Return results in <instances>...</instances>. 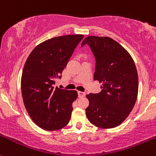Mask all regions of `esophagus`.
Instances as JSON below:
<instances>
[{"instance_id":"obj_1","label":"esophagus","mask_w":156,"mask_h":156,"mask_svg":"<svg viewBox=\"0 0 156 156\" xmlns=\"http://www.w3.org/2000/svg\"><path fill=\"white\" fill-rule=\"evenodd\" d=\"M78 94L79 98H83V97L85 96V93L83 91H78Z\"/></svg>"}]
</instances>
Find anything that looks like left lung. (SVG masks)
I'll return each instance as SVG.
<instances>
[{"instance_id":"1","label":"left lung","mask_w":156,"mask_h":156,"mask_svg":"<svg viewBox=\"0 0 156 156\" xmlns=\"http://www.w3.org/2000/svg\"><path fill=\"white\" fill-rule=\"evenodd\" d=\"M88 45L95 61L94 80L102 83L101 91L89 94L86 116L94 126L116 127L129 116L138 94V74L129 52L110 37L87 36L81 47Z\"/></svg>"}]
</instances>
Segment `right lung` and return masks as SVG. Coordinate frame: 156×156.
I'll use <instances>...</instances> for the list:
<instances>
[{
	"mask_svg": "<svg viewBox=\"0 0 156 156\" xmlns=\"http://www.w3.org/2000/svg\"><path fill=\"white\" fill-rule=\"evenodd\" d=\"M84 35H67L46 40L34 48L26 61L21 78L24 105L33 121L53 131L69 123L76 90L55 87Z\"/></svg>",
	"mask_w": 156,
	"mask_h": 156,
	"instance_id": "add662e5",
	"label": "right lung"
}]
</instances>
